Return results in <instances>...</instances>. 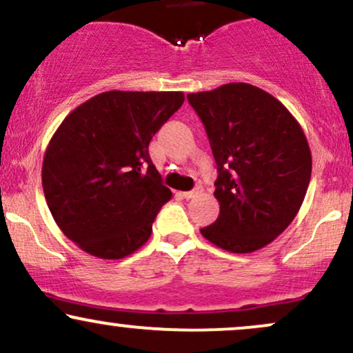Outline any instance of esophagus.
I'll return each mask as SVG.
<instances>
[{
  "label": "esophagus",
  "mask_w": 353,
  "mask_h": 353,
  "mask_svg": "<svg viewBox=\"0 0 353 353\" xmlns=\"http://www.w3.org/2000/svg\"><path fill=\"white\" fill-rule=\"evenodd\" d=\"M202 194V188L201 185H197L196 189H192V190H188V192H182V196L185 197V199H192V197H196V196H201Z\"/></svg>",
  "instance_id": "1"
}]
</instances>
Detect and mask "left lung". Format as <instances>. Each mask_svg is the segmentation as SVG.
Returning <instances> with one entry per match:
<instances>
[{"mask_svg":"<svg viewBox=\"0 0 353 353\" xmlns=\"http://www.w3.org/2000/svg\"><path fill=\"white\" fill-rule=\"evenodd\" d=\"M217 164L221 212L201 234L234 254L262 249L297 216L312 174L301 124L279 99L247 83L190 92Z\"/></svg>","mask_w":353,"mask_h":353,"instance_id":"8db88e82","label":"left lung"}]
</instances>
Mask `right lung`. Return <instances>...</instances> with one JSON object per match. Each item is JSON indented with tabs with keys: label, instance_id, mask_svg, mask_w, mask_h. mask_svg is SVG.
Segmentation results:
<instances>
[{
	"label": "right lung",
	"instance_id": "add662e5",
	"mask_svg": "<svg viewBox=\"0 0 353 353\" xmlns=\"http://www.w3.org/2000/svg\"><path fill=\"white\" fill-rule=\"evenodd\" d=\"M182 103L181 91H106L56 129L43 159L44 197L58 228L84 252L116 261L151 237L172 192L148 148Z\"/></svg>",
	"mask_w": 353,
	"mask_h": 353
}]
</instances>
